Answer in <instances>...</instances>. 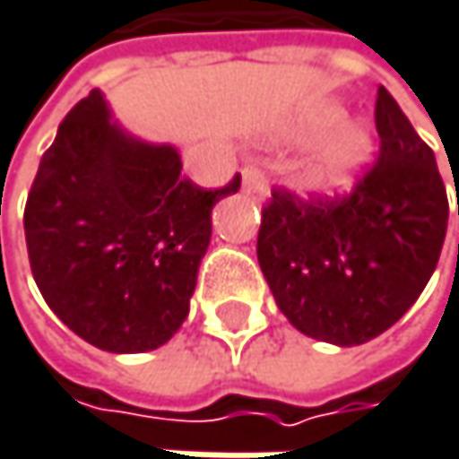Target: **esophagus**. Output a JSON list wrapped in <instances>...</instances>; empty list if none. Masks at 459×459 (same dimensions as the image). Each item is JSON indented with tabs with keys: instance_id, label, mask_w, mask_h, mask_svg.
<instances>
[{
	"instance_id": "obj_1",
	"label": "esophagus",
	"mask_w": 459,
	"mask_h": 459,
	"mask_svg": "<svg viewBox=\"0 0 459 459\" xmlns=\"http://www.w3.org/2000/svg\"><path fill=\"white\" fill-rule=\"evenodd\" d=\"M244 191L252 196V199H265L271 194L268 186V176L260 165H244Z\"/></svg>"
}]
</instances>
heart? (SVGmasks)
Wrapping results in <instances>:
<instances>
[{
  "label": "heart",
  "instance_id": "1",
  "mask_svg": "<svg viewBox=\"0 0 459 459\" xmlns=\"http://www.w3.org/2000/svg\"><path fill=\"white\" fill-rule=\"evenodd\" d=\"M297 134L307 142L326 137L315 144L297 173L299 186L313 194H336L350 188L373 154L370 131L359 123H347V109L331 102L310 109Z\"/></svg>",
  "mask_w": 459,
  "mask_h": 459
}]
</instances>
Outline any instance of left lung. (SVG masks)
Returning a JSON list of instances; mask_svg holds the SVG:
<instances>
[{
	"mask_svg": "<svg viewBox=\"0 0 459 459\" xmlns=\"http://www.w3.org/2000/svg\"><path fill=\"white\" fill-rule=\"evenodd\" d=\"M378 160L347 194L273 186L257 260L289 323L354 347L392 328L437 271L449 202L434 149L378 86ZM459 215V204H457Z\"/></svg>",
	"mask_w": 459,
	"mask_h": 459,
	"instance_id": "obj_1",
	"label": "left lung"
}]
</instances>
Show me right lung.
Listing matches in <instances>:
<instances>
[{
    "label": "right lung",
    "instance_id": "right-lung-1",
    "mask_svg": "<svg viewBox=\"0 0 459 459\" xmlns=\"http://www.w3.org/2000/svg\"><path fill=\"white\" fill-rule=\"evenodd\" d=\"M173 146L142 144L109 123L91 91L60 123L25 202V244L47 305L107 352L162 347L186 320L218 199Z\"/></svg>",
    "mask_w": 459,
    "mask_h": 459
}]
</instances>
